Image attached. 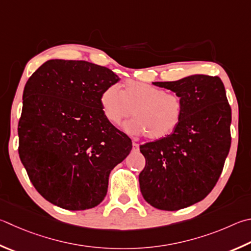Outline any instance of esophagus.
<instances>
[{"label":"esophagus","mask_w":251,"mask_h":251,"mask_svg":"<svg viewBox=\"0 0 251 251\" xmlns=\"http://www.w3.org/2000/svg\"><path fill=\"white\" fill-rule=\"evenodd\" d=\"M139 150V145L137 143H133V151H138Z\"/></svg>","instance_id":"esophagus-1"}]
</instances>
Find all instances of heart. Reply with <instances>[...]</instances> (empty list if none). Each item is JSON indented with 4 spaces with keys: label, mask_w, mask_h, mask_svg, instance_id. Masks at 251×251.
<instances>
[{
    "label": "heart",
    "mask_w": 251,
    "mask_h": 251,
    "mask_svg": "<svg viewBox=\"0 0 251 251\" xmlns=\"http://www.w3.org/2000/svg\"><path fill=\"white\" fill-rule=\"evenodd\" d=\"M102 112L108 122L120 125L123 120L134 115L124 129L131 135H144L152 140L165 138L180 124L183 115L182 100L175 93L144 82L126 81L123 91L117 85H108L100 95Z\"/></svg>",
    "instance_id": "b5f03b06"
}]
</instances>
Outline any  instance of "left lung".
Wrapping results in <instances>:
<instances>
[{
    "instance_id": "obj_1",
    "label": "left lung",
    "mask_w": 251,
    "mask_h": 251,
    "mask_svg": "<svg viewBox=\"0 0 251 251\" xmlns=\"http://www.w3.org/2000/svg\"><path fill=\"white\" fill-rule=\"evenodd\" d=\"M152 83L181 98L183 115L171 135L140 146V192L151 206L177 211L202 201L220 179L230 148L231 110L218 76Z\"/></svg>"
}]
</instances>
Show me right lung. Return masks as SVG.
Returning a JSON list of instances; mask_svg holds the SVG:
<instances>
[{
  "mask_svg": "<svg viewBox=\"0 0 251 251\" xmlns=\"http://www.w3.org/2000/svg\"><path fill=\"white\" fill-rule=\"evenodd\" d=\"M118 81L105 67L51 59L26 82L18 153L31 183L48 202L83 211L105 198L111 171L133 148L100 104L102 91Z\"/></svg>",
  "mask_w": 251,
  "mask_h": 251,
  "instance_id": "add662e5",
  "label": "right lung"
}]
</instances>
